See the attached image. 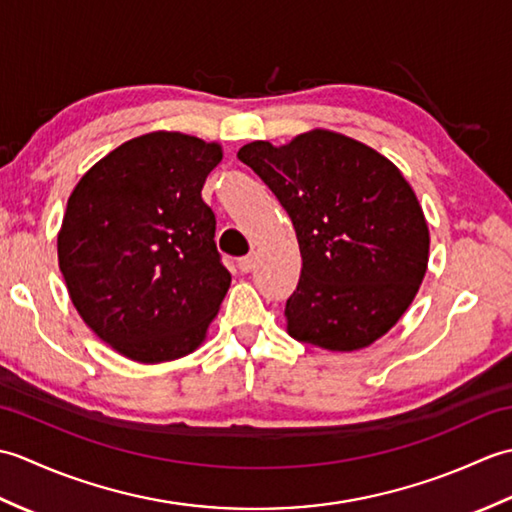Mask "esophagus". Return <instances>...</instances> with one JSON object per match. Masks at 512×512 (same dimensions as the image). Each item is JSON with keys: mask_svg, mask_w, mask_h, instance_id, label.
Masks as SVG:
<instances>
[{"mask_svg": "<svg viewBox=\"0 0 512 512\" xmlns=\"http://www.w3.org/2000/svg\"><path fill=\"white\" fill-rule=\"evenodd\" d=\"M237 266H239V270H242V273H250V270L255 268V255L250 253L246 257H239L237 259Z\"/></svg>", "mask_w": 512, "mask_h": 512, "instance_id": "esophagus-1", "label": "esophagus"}]
</instances>
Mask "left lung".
I'll list each match as a JSON object with an SVG mask.
<instances>
[{
    "instance_id": "left-lung-1",
    "label": "left lung",
    "mask_w": 512,
    "mask_h": 512,
    "mask_svg": "<svg viewBox=\"0 0 512 512\" xmlns=\"http://www.w3.org/2000/svg\"><path fill=\"white\" fill-rule=\"evenodd\" d=\"M237 158L268 184L295 226L303 266L284 312L292 339L356 352L385 336L429 264V226L400 169L330 129L279 147L255 140Z\"/></svg>"
}]
</instances>
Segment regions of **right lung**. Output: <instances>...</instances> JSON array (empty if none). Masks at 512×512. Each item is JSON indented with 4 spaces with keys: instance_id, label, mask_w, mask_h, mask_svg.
<instances>
[{
    "instance_id": "right-lung-1",
    "label": "right lung",
    "mask_w": 512,
    "mask_h": 512,
    "mask_svg": "<svg viewBox=\"0 0 512 512\" xmlns=\"http://www.w3.org/2000/svg\"><path fill=\"white\" fill-rule=\"evenodd\" d=\"M222 145L180 132L127 140L83 173L57 235L59 268L85 325L129 361L198 350L231 286L202 200Z\"/></svg>"
}]
</instances>
